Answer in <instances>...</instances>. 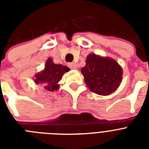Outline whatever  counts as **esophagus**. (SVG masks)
<instances>
[{"label": "esophagus", "mask_w": 149, "mask_h": 149, "mask_svg": "<svg viewBox=\"0 0 149 149\" xmlns=\"http://www.w3.org/2000/svg\"><path fill=\"white\" fill-rule=\"evenodd\" d=\"M68 66L72 69H76L77 68V65L74 63H68Z\"/></svg>", "instance_id": "34e87169"}]
</instances>
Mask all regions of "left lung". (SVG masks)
<instances>
[{"instance_id": "left-lung-1", "label": "left lung", "mask_w": 149, "mask_h": 149, "mask_svg": "<svg viewBox=\"0 0 149 149\" xmlns=\"http://www.w3.org/2000/svg\"><path fill=\"white\" fill-rule=\"evenodd\" d=\"M86 63L81 72L91 92L100 95H108L116 90L122 78V69L118 63L95 54L88 55Z\"/></svg>"}]
</instances>
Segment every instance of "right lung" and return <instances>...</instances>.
<instances>
[{
	"instance_id": "1",
	"label": "right lung",
	"mask_w": 149,
	"mask_h": 149,
	"mask_svg": "<svg viewBox=\"0 0 149 149\" xmlns=\"http://www.w3.org/2000/svg\"><path fill=\"white\" fill-rule=\"evenodd\" d=\"M68 71L69 68L68 67L55 64L51 59H48L44 70L36 74L35 83L43 84L45 89L53 92L58 89L57 83L62 79L63 74Z\"/></svg>"
}]
</instances>
